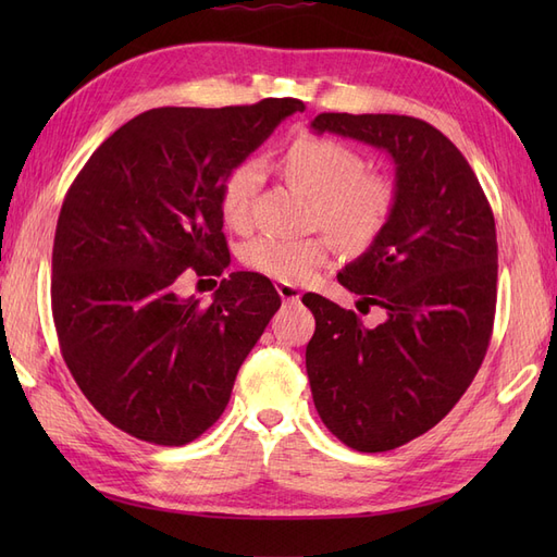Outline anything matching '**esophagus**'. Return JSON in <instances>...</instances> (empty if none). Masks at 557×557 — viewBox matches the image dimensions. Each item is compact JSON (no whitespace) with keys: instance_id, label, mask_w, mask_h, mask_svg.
<instances>
[{"instance_id":"1","label":"esophagus","mask_w":557,"mask_h":557,"mask_svg":"<svg viewBox=\"0 0 557 557\" xmlns=\"http://www.w3.org/2000/svg\"><path fill=\"white\" fill-rule=\"evenodd\" d=\"M276 290H278V295H281L283 301H299V297H301V290L297 288V285H293V283L278 281V283H276Z\"/></svg>"}]
</instances>
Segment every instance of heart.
<instances>
[{"mask_svg": "<svg viewBox=\"0 0 557 557\" xmlns=\"http://www.w3.org/2000/svg\"><path fill=\"white\" fill-rule=\"evenodd\" d=\"M283 174L313 199V221L334 234L350 250L374 244L395 209L393 183L381 174L364 172V158L348 144L299 134L281 158ZM262 181L260 164L246 160L225 176L221 188L223 221L234 230L250 225L252 197ZM334 239L327 232L305 239L262 234L244 248V262L256 272L283 283H301L323 267Z\"/></svg>", "mask_w": 557, "mask_h": 557, "instance_id": "heart-1", "label": "heart"}]
</instances>
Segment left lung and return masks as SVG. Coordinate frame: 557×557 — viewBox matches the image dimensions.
<instances>
[{
	"label": "left lung",
	"mask_w": 557,
	"mask_h": 557,
	"mask_svg": "<svg viewBox=\"0 0 557 557\" xmlns=\"http://www.w3.org/2000/svg\"><path fill=\"white\" fill-rule=\"evenodd\" d=\"M332 132L395 162V209L381 237L336 278L358 309H385L364 327L320 295L307 374L325 428L360 453L393 450L425 434L458 404L491 344L497 301V234L476 174L425 121L395 113H320Z\"/></svg>",
	"instance_id": "1"
}]
</instances>
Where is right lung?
<instances>
[{"label":"right lung","mask_w":557,"mask_h":557,"mask_svg":"<svg viewBox=\"0 0 557 557\" xmlns=\"http://www.w3.org/2000/svg\"><path fill=\"white\" fill-rule=\"evenodd\" d=\"M295 111L305 104L293 97L150 109L72 183L53 244L55 330L83 395L117 430L183 446L225 411L281 297L269 278L234 272L201 307L176 281L185 269L221 276L223 181Z\"/></svg>","instance_id":"add662e5"}]
</instances>
